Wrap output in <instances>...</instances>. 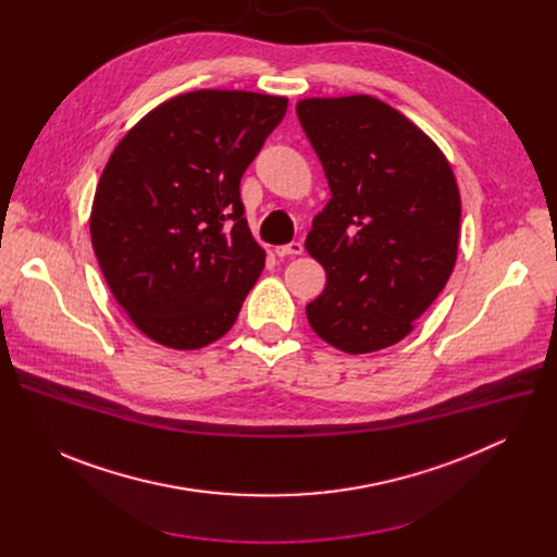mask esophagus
I'll return each instance as SVG.
<instances>
[{"label": "esophagus", "mask_w": 557, "mask_h": 557, "mask_svg": "<svg viewBox=\"0 0 557 557\" xmlns=\"http://www.w3.org/2000/svg\"><path fill=\"white\" fill-rule=\"evenodd\" d=\"M301 251H304V245H301V243H288V245H282V247H277V249H275V253H277L280 258L301 256Z\"/></svg>", "instance_id": "34e87169"}]
</instances>
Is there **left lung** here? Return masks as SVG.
Here are the masks:
<instances>
[{"mask_svg": "<svg viewBox=\"0 0 557 557\" xmlns=\"http://www.w3.org/2000/svg\"><path fill=\"white\" fill-rule=\"evenodd\" d=\"M297 116L333 194L306 237L329 277L306 306L308 322L350 355L387 348L412 331L454 271L456 178L443 151L374 97L304 99Z\"/></svg>", "mask_w": 557, "mask_h": 557, "instance_id": "left-lung-1", "label": "left lung"}]
</instances>
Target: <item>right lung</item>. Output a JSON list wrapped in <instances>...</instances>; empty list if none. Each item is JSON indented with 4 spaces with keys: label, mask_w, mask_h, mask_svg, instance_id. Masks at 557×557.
I'll return each mask as SVG.
<instances>
[{
    "label": "right lung",
    "mask_w": 557,
    "mask_h": 557,
    "mask_svg": "<svg viewBox=\"0 0 557 557\" xmlns=\"http://www.w3.org/2000/svg\"><path fill=\"white\" fill-rule=\"evenodd\" d=\"M286 108L284 97L187 92L151 110L112 151L92 205V247L149 339L194 350L235 324L264 269L240 181Z\"/></svg>",
    "instance_id": "right-lung-1"
}]
</instances>
